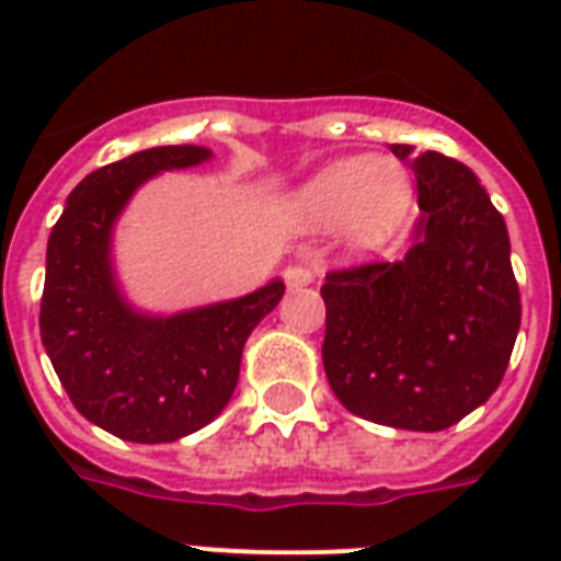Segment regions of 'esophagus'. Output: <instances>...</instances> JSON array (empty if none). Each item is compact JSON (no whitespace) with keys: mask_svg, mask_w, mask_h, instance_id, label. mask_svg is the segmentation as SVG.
Segmentation results:
<instances>
[{"mask_svg":"<svg viewBox=\"0 0 561 561\" xmlns=\"http://www.w3.org/2000/svg\"><path fill=\"white\" fill-rule=\"evenodd\" d=\"M285 282H288V290L306 288V285L314 282V267H308V264H290L288 271H285Z\"/></svg>","mask_w":561,"mask_h":561,"instance_id":"obj_1","label":"esophagus"}]
</instances>
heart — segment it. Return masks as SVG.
Instances as JSON below:
<instances>
[{
  "instance_id": "heart-1",
  "label": "heart",
  "mask_w": 561,
  "mask_h": 561,
  "mask_svg": "<svg viewBox=\"0 0 561 561\" xmlns=\"http://www.w3.org/2000/svg\"><path fill=\"white\" fill-rule=\"evenodd\" d=\"M413 206V180L390 157H343L311 174L290 209L311 229H341L355 253H378L399 236Z\"/></svg>"
}]
</instances>
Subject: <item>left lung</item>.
Here are the masks:
<instances>
[{"label":"left lung","instance_id":"obj_1","mask_svg":"<svg viewBox=\"0 0 561 561\" xmlns=\"http://www.w3.org/2000/svg\"><path fill=\"white\" fill-rule=\"evenodd\" d=\"M416 174L419 218L401 262L325 276L323 367L360 419L445 431L497 390L522 297L504 215L462 162L390 145Z\"/></svg>","mask_w":561,"mask_h":561}]
</instances>
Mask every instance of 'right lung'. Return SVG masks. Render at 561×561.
<instances>
[{"instance_id": "1", "label": "right lung", "mask_w": 561, "mask_h": 561, "mask_svg": "<svg viewBox=\"0 0 561 561\" xmlns=\"http://www.w3.org/2000/svg\"><path fill=\"white\" fill-rule=\"evenodd\" d=\"M201 145H162L92 171L66 197L46 247L39 337L83 419L127 443H174L227 408L241 352L279 306L285 282L174 314L136 308L118 285L113 232L139 188L162 171L209 162Z\"/></svg>"}]
</instances>
